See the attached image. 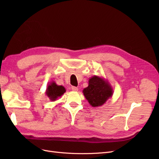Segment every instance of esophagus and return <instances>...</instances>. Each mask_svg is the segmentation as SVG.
Here are the masks:
<instances>
[{"mask_svg":"<svg viewBox=\"0 0 159 159\" xmlns=\"http://www.w3.org/2000/svg\"><path fill=\"white\" fill-rule=\"evenodd\" d=\"M71 89H72V91H77L78 90V88H76V87H74V86H72Z\"/></svg>","mask_w":159,"mask_h":159,"instance_id":"esophagus-1","label":"esophagus"}]
</instances>
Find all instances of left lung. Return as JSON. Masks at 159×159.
Masks as SVG:
<instances>
[{"mask_svg":"<svg viewBox=\"0 0 159 159\" xmlns=\"http://www.w3.org/2000/svg\"><path fill=\"white\" fill-rule=\"evenodd\" d=\"M83 93L90 105L98 107L111 98L113 89L107 80L94 75L89 79L88 86L84 89Z\"/></svg>","mask_w":159,"mask_h":159,"instance_id":"8db88e82","label":"left lung"}]
</instances>
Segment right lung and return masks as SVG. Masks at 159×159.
<instances>
[{
    "mask_svg": "<svg viewBox=\"0 0 159 159\" xmlns=\"http://www.w3.org/2000/svg\"><path fill=\"white\" fill-rule=\"evenodd\" d=\"M66 92V89L62 85H57L55 81H52L48 85L46 90V95L51 102H55Z\"/></svg>",
    "mask_w": 159,
    "mask_h": 159,
    "instance_id": "right-lung-1",
    "label": "right lung"
}]
</instances>
